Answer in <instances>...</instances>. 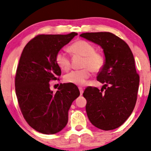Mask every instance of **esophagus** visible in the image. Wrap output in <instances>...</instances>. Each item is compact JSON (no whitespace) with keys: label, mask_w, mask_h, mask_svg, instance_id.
<instances>
[{"label":"esophagus","mask_w":151,"mask_h":151,"mask_svg":"<svg viewBox=\"0 0 151 151\" xmlns=\"http://www.w3.org/2000/svg\"><path fill=\"white\" fill-rule=\"evenodd\" d=\"M79 91H80V94H81V95L83 94V88L81 87H79Z\"/></svg>","instance_id":"1"}]
</instances>
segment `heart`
I'll return each mask as SVG.
<instances>
[{"instance_id":"obj_1","label":"heart","mask_w":151,"mask_h":151,"mask_svg":"<svg viewBox=\"0 0 151 151\" xmlns=\"http://www.w3.org/2000/svg\"><path fill=\"white\" fill-rule=\"evenodd\" d=\"M68 49L72 56H83L84 59L82 66L86 68L73 70L67 74L64 77V81L67 83L77 86L85 84L91 76V70L95 73H98L102 71L105 65L104 55L99 51H95V47L89 42L79 40L72 44ZM55 61L63 71H68L71 68L70 58L65 51H60L56 53Z\"/></svg>"}]
</instances>
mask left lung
Returning a JSON list of instances; mask_svg holds the SVG:
<instances>
[{
	"mask_svg": "<svg viewBox=\"0 0 151 151\" xmlns=\"http://www.w3.org/2000/svg\"><path fill=\"white\" fill-rule=\"evenodd\" d=\"M80 36L100 45L106 59L97 77L104 83L101 91L88 86L83 93L87 101V116L98 128L114 129L125 123L136 104L139 75L134 56L127 44L111 33H85Z\"/></svg>",
	"mask_w": 151,
	"mask_h": 151,
	"instance_id": "left-lung-1",
	"label": "left lung"
}]
</instances>
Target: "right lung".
I'll return each instance as SVG.
<instances>
[{
    "label": "right lung",
    "mask_w": 151,
    "mask_h": 151,
    "mask_svg": "<svg viewBox=\"0 0 151 151\" xmlns=\"http://www.w3.org/2000/svg\"><path fill=\"white\" fill-rule=\"evenodd\" d=\"M77 33L68 35H38L25 46L15 76V91L23 116L32 128L45 134H56L65 127L68 111L79 96L77 86L60 83L56 93L49 81L58 79L60 68L56 53Z\"/></svg>",
    "instance_id": "1"
}]
</instances>
